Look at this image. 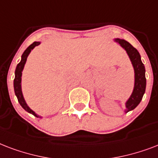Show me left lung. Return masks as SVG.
<instances>
[{"mask_svg":"<svg viewBox=\"0 0 158 158\" xmlns=\"http://www.w3.org/2000/svg\"><path fill=\"white\" fill-rule=\"evenodd\" d=\"M115 41L118 43L126 50L134 66L135 73V83H134V91L130 98L126 103V112L134 110L140 103L143 99V94L146 89V77H145V68L141 61V57L138 50L132 46L128 41L124 40L116 39Z\"/></svg>","mask_w":158,"mask_h":158,"instance_id":"left-lung-1","label":"left lung"}]
</instances>
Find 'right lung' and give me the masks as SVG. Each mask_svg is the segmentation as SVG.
I'll return each instance as SVG.
<instances>
[{"label": "right lung", "instance_id": "add662e5", "mask_svg": "<svg viewBox=\"0 0 158 158\" xmlns=\"http://www.w3.org/2000/svg\"><path fill=\"white\" fill-rule=\"evenodd\" d=\"M40 42H34L32 44H30L29 47L27 48L25 51L23 52L21 57V61L18 63V65L16 67V69H15V77L14 79V89H15V96H17V99H18V101L19 103L20 104V106L23 107V108L29 113L32 114L33 115L36 116V117H40V115H37L34 112V111L29 109V107L27 106V104L25 103V101H24V97H23V95H22L21 91V76H22V71H23V68L24 67V64L26 62L27 57L28 55L29 54V52H31V50L35 47V46H38L40 44Z\"/></svg>", "mask_w": 158, "mask_h": 158}]
</instances>
